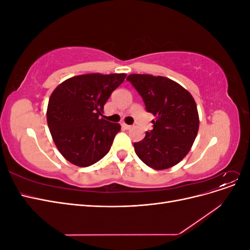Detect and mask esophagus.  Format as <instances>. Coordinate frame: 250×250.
Here are the masks:
<instances>
[{
	"instance_id": "34e87169",
	"label": "esophagus",
	"mask_w": 250,
	"mask_h": 250,
	"mask_svg": "<svg viewBox=\"0 0 250 250\" xmlns=\"http://www.w3.org/2000/svg\"><path fill=\"white\" fill-rule=\"evenodd\" d=\"M122 127L124 128V129H130V128H131V125H128V124L122 123Z\"/></svg>"
}]
</instances>
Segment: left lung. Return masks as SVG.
I'll use <instances>...</instances> for the list:
<instances>
[{"instance_id": "1", "label": "left lung", "mask_w": 250, "mask_h": 250, "mask_svg": "<svg viewBox=\"0 0 250 250\" xmlns=\"http://www.w3.org/2000/svg\"><path fill=\"white\" fill-rule=\"evenodd\" d=\"M127 80L142 96L147 111L155 117L153 129L133 144L135 153L154 170L177 165L191 150L198 133L199 116L193 96L167 77L130 74Z\"/></svg>"}]
</instances>
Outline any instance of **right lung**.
<instances>
[{
  "label": "right lung",
  "instance_id": "1",
  "mask_svg": "<svg viewBox=\"0 0 250 250\" xmlns=\"http://www.w3.org/2000/svg\"><path fill=\"white\" fill-rule=\"evenodd\" d=\"M126 74L74 76L53 90L47 122L58 151L75 166L88 167L108 153L121 125L100 118L111 93Z\"/></svg>",
  "mask_w": 250,
  "mask_h": 250
}]
</instances>
